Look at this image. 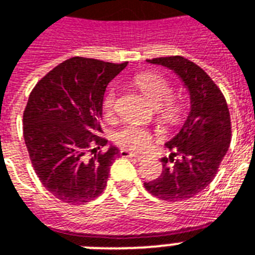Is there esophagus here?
Listing matches in <instances>:
<instances>
[{
    "instance_id": "34e87169",
    "label": "esophagus",
    "mask_w": 255,
    "mask_h": 255,
    "mask_svg": "<svg viewBox=\"0 0 255 255\" xmlns=\"http://www.w3.org/2000/svg\"><path fill=\"white\" fill-rule=\"evenodd\" d=\"M120 155H122L123 158H135L137 159V160H141V159H143V155L131 152V151H128V149H122V151H120Z\"/></svg>"
}]
</instances>
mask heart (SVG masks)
<instances>
[{
	"label": "heart",
	"mask_w": 255,
	"mask_h": 255,
	"mask_svg": "<svg viewBox=\"0 0 255 255\" xmlns=\"http://www.w3.org/2000/svg\"><path fill=\"white\" fill-rule=\"evenodd\" d=\"M135 84L153 106L158 107L159 115L166 123L179 124L183 120V102L171 97L172 88L170 81L164 79L162 75L156 72H141L135 77ZM116 99L118 95L115 88L108 89V92L103 99V111L107 119L114 116L116 110ZM114 140L120 147L140 151L147 148L152 141V133L139 126L128 124L115 133Z\"/></svg>",
	"instance_id": "b5f03b06"
}]
</instances>
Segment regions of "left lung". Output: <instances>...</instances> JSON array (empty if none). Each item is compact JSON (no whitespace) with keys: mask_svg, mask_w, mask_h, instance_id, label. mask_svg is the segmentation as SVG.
<instances>
[{"mask_svg":"<svg viewBox=\"0 0 255 255\" xmlns=\"http://www.w3.org/2000/svg\"><path fill=\"white\" fill-rule=\"evenodd\" d=\"M147 61L170 68L179 76L190 92L191 111L179 133L166 143L172 156L162 159L160 176L144 187L162 201H187L211 183L229 149V107L218 85L187 58L170 56Z\"/></svg>","mask_w":255,"mask_h":255,"instance_id":"8db88e82","label":"left lung"}]
</instances>
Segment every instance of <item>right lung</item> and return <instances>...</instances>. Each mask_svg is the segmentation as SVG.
I'll list each match as a JSON object with an SVG mask.
<instances>
[{"instance_id": "right-lung-1", "label": "right lung", "mask_w": 255, "mask_h": 255, "mask_svg": "<svg viewBox=\"0 0 255 255\" xmlns=\"http://www.w3.org/2000/svg\"><path fill=\"white\" fill-rule=\"evenodd\" d=\"M127 63L72 57L58 64L29 95L22 119L24 140L34 172L48 191L65 203L93 201L107 186L118 147L92 158L107 140L100 118L108 83Z\"/></svg>"}]
</instances>
